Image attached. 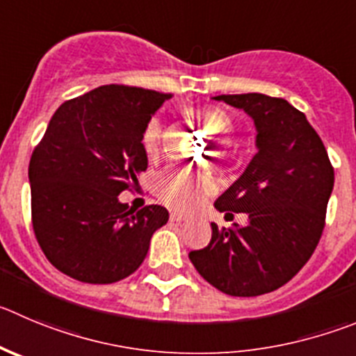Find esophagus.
I'll list each match as a JSON object with an SVG mask.
<instances>
[{
	"label": "esophagus",
	"instance_id": "obj_1",
	"mask_svg": "<svg viewBox=\"0 0 356 356\" xmlns=\"http://www.w3.org/2000/svg\"><path fill=\"white\" fill-rule=\"evenodd\" d=\"M186 216L181 214V212H172L170 214V221L172 223H182V221H186Z\"/></svg>",
	"mask_w": 356,
	"mask_h": 356
}]
</instances>
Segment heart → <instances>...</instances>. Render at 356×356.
Wrapping results in <instances>:
<instances>
[{"label": "heart", "mask_w": 356, "mask_h": 356, "mask_svg": "<svg viewBox=\"0 0 356 356\" xmlns=\"http://www.w3.org/2000/svg\"><path fill=\"white\" fill-rule=\"evenodd\" d=\"M184 115L197 122L209 135H214L212 154L216 158H227L228 144L225 140L232 131V121L225 112L218 108H186ZM163 147V128L159 119H151L142 133V149L149 159H158ZM154 191L163 204L175 211H193L214 191V182L207 175H193L181 168H167L156 177Z\"/></svg>", "instance_id": "heart-1"}]
</instances>
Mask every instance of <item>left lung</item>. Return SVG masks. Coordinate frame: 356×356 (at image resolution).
Listing matches in <instances>:
<instances>
[{
  "label": "left lung",
  "mask_w": 356,
  "mask_h": 356,
  "mask_svg": "<svg viewBox=\"0 0 356 356\" xmlns=\"http://www.w3.org/2000/svg\"><path fill=\"white\" fill-rule=\"evenodd\" d=\"M214 99L242 108L257 126L258 152L225 191L219 212H245L248 225L218 228L189 253L198 274L232 297H258L286 284L314 253L325 228L334 167L320 135L283 98L245 92Z\"/></svg>",
  "instance_id": "1"
}]
</instances>
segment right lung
<instances>
[{
    "mask_svg": "<svg viewBox=\"0 0 356 356\" xmlns=\"http://www.w3.org/2000/svg\"><path fill=\"white\" fill-rule=\"evenodd\" d=\"M168 92L108 84L65 102L29 161L31 223L58 270L111 284L137 270L152 234L168 221L161 205L128 209L118 198L147 168L142 133Z\"/></svg>",
    "mask_w": 356,
    "mask_h": 356,
    "instance_id": "obj_1",
    "label": "right lung"
}]
</instances>
